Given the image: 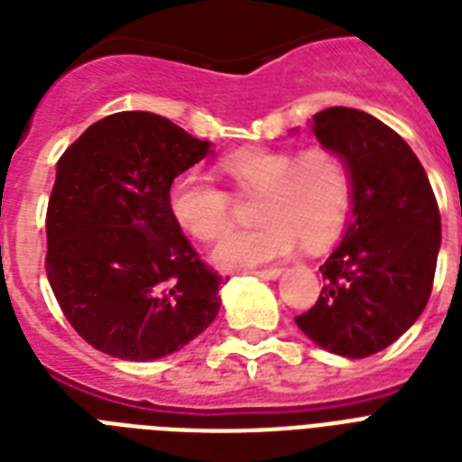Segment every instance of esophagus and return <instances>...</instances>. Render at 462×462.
I'll return each mask as SVG.
<instances>
[{
	"mask_svg": "<svg viewBox=\"0 0 462 462\" xmlns=\"http://www.w3.org/2000/svg\"><path fill=\"white\" fill-rule=\"evenodd\" d=\"M254 275L263 278V281H275L282 275V268H263V271H254Z\"/></svg>",
	"mask_w": 462,
	"mask_h": 462,
	"instance_id": "esophagus-1",
	"label": "esophagus"
}]
</instances>
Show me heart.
<instances>
[{
  "label": "heart",
  "instance_id": "b5f03b06",
  "mask_svg": "<svg viewBox=\"0 0 462 462\" xmlns=\"http://www.w3.org/2000/svg\"><path fill=\"white\" fill-rule=\"evenodd\" d=\"M239 194H259V227L227 232L210 252L223 271H246L285 259L302 245L323 249L343 230L352 206V177L330 148L302 153L285 148H239L217 160ZM167 208L181 230L210 242L230 225V194L196 172L177 174L167 189Z\"/></svg>",
  "mask_w": 462,
  "mask_h": 462
}]
</instances>
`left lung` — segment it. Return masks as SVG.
Here are the masks:
<instances>
[{
  "label": "left lung",
  "instance_id": "1",
  "mask_svg": "<svg viewBox=\"0 0 462 462\" xmlns=\"http://www.w3.org/2000/svg\"><path fill=\"white\" fill-rule=\"evenodd\" d=\"M311 132L350 170L352 217L321 266V295L295 321L323 350L362 359L398 340L430 302L441 216L422 162L391 126L328 107Z\"/></svg>",
  "mask_w": 462,
  "mask_h": 462
}]
</instances>
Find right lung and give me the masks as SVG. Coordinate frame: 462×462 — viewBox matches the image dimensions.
<instances>
[{
	"label": "right lung",
	"instance_id": "obj_1",
	"mask_svg": "<svg viewBox=\"0 0 462 462\" xmlns=\"http://www.w3.org/2000/svg\"><path fill=\"white\" fill-rule=\"evenodd\" d=\"M210 153L153 112L88 126L57 162L47 206V281L74 330L110 357L148 362L208 328L223 278L167 208V189Z\"/></svg>",
	"mask_w": 462,
	"mask_h": 462
}]
</instances>
